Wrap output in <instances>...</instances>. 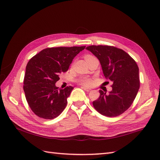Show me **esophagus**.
I'll list each match as a JSON object with an SVG mask.
<instances>
[{"label":"esophagus","instance_id":"1","mask_svg":"<svg viewBox=\"0 0 160 160\" xmlns=\"http://www.w3.org/2000/svg\"><path fill=\"white\" fill-rule=\"evenodd\" d=\"M82 89H83L85 91H87V92H89V91H91V89H88V88H82Z\"/></svg>","mask_w":160,"mask_h":160}]
</instances>
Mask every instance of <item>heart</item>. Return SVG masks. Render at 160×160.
Segmentation results:
<instances>
[{
    "mask_svg": "<svg viewBox=\"0 0 160 160\" xmlns=\"http://www.w3.org/2000/svg\"><path fill=\"white\" fill-rule=\"evenodd\" d=\"M94 57L93 56H92L91 55H86L85 56V60H88L89 59H91V58H93ZM79 83L85 85V86H90L92 84V80L88 77H82L79 80Z\"/></svg>",
    "mask_w": 160,
    "mask_h": 160,
    "instance_id": "heart-1",
    "label": "heart"
}]
</instances>
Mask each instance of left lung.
I'll return each instance as SVG.
<instances>
[{
	"label": "left lung",
	"mask_w": 160,
	"mask_h": 160,
	"mask_svg": "<svg viewBox=\"0 0 160 160\" xmlns=\"http://www.w3.org/2000/svg\"><path fill=\"white\" fill-rule=\"evenodd\" d=\"M99 59L103 75L113 82L107 94L99 90L94 108L101 115L116 117L125 112L133 102L139 88L138 66L129 54L117 47L91 45L86 48Z\"/></svg>",
	"instance_id": "left-lung-1"
}]
</instances>
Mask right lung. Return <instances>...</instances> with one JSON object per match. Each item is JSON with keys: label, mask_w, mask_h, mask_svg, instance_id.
Segmentation results:
<instances>
[{"label": "right lung", "mask_w": 160, "mask_h": 160, "mask_svg": "<svg viewBox=\"0 0 160 160\" xmlns=\"http://www.w3.org/2000/svg\"><path fill=\"white\" fill-rule=\"evenodd\" d=\"M85 48H47L28 62L23 89L27 103L35 115L52 119L65 109L73 88L69 86L61 89L55 83L60 79L59 75L68 70L72 59Z\"/></svg>", "instance_id": "right-lung-1"}]
</instances>
